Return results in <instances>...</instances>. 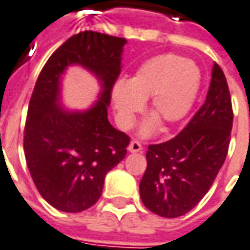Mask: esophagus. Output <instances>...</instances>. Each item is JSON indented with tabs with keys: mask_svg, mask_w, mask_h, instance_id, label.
<instances>
[{
	"mask_svg": "<svg viewBox=\"0 0 250 250\" xmlns=\"http://www.w3.org/2000/svg\"><path fill=\"white\" fill-rule=\"evenodd\" d=\"M127 150L130 153L143 152V146H141V144L137 143V141H132V143L129 144V146H127Z\"/></svg>",
	"mask_w": 250,
	"mask_h": 250,
	"instance_id": "1",
	"label": "esophagus"
}]
</instances>
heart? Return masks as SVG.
I'll use <instances>...</instances> for the list:
<instances>
[{
	"label": "heart",
	"instance_id": "obj_1",
	"mask_svg": "<svg viewBox=\"0 0 250 250\" xmlns=\"http://www.w3.org/2000/svg\"><path fill=\"white\" fill-rule=\"evenodd\" d=\"M200 85L201 72L192 60L173 53L149 58L127 81H117L112 86L110 97L118 125L124 130L130 129L146 100L153 114L140 127L141 137L152 136L158 121L165 126L180 123L190 112Z\"/></svg>",
	"mask_w": 250,
	"mask_h": 250
}]
</instances>
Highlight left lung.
<instances>
[{
  "mask_svg": "<svg viewBox=\"0 0 250 250\" xmlns=\"http://www.w3.org/2000/svg\"><path fill=\"white\" fill-rule=\"evenodd\" d=\"M233 125L227 78L213 63L207 100L176 137L150 145L140 183L143 204L161 217H180L201 201L228 154Z\"/></svg>",
  "mask_w": 250,
  "mask_h": 250,
  "instance_id": "8db88e82",
  "label": "left lung"
}]
</instances>
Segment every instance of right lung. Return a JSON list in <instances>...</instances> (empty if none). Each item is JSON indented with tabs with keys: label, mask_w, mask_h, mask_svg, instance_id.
<instances>
[{
	"label": "right lung",
	"mask_w": 250,
	"mask_h": 250,
	"mask_svg": "<svg viewBox=\"0 0 250 250\" xmlns=\"http://www.w3.org/2000/svg\"><path fill=\"white\" fill-rule=\"evenodd\" d=\"M125 43V38L103 33H78L53 53L38 76L23 150L40 194L61 212L78 213L94 205L106 173L125 158L129 137L107 120ZM74 64L92 72L102 86L98 101L83 111L62 105L63 74Z\"/></svg>",
	"instance_id": "right-lung-1"
}]
</instances>
